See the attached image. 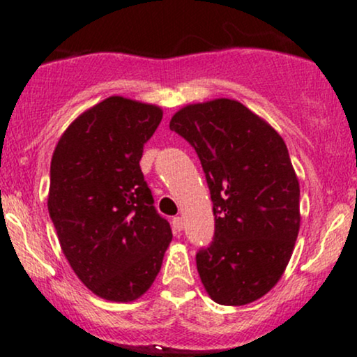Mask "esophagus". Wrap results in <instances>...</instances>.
<instances>
[{
	"mask_svg": "<svg viewBox=\"0 0 357 357\" xmlns=\"http://www.w3.org/2000/svg\"><path fill=\"white\" fill-rule=\"evenodd\" d=\"M173 228L176 233H179L183 230V218L181 216H176V218H173Z\"/></svg>",
	"mask_w": 357,
	"mask_h": 357,
	"instance_id": "esophagus-1",
	"label": "esophagus"
}]
</instances>
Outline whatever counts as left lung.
Listing matches in <instances>:
<instances>
[{"label":"left lung","mask_w":357,"mask_h":357,"mask_svg":"<svg viewBox=\"0 0 357 357\" xmlns=\"http://www.w3.org/2000/svg\"><path fill=\"white\" fill-rule=\"evenodd\" d=\"M169 129L199 155L211 192L215 240L196 255L216 304L245 305L284 275L301 228V186L284 139L235 99L184 105Z\"/></svg>","instance_id":"8db88e82"}]
</instances>
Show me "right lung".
Here are the masks:
<instances>
[{"label": "right lung", "mask_w": 357, "mask_h": 357, "mask_svg": "<svg viewBox=\"0 0 357 357\" xmlns=\"http://www.w3.org/2000/svg\"><path fill=\"white\" fill-rule=\"evenodd\" d=\"M161 119L159 105L107 97L84 110L53 151L48 213L60 248L105 301L144 296L173 240L139 166Z\"/></svg>", "instance_id": "1"}]
</instances>
